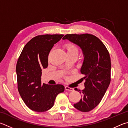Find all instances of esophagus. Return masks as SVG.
<instances>
[{
    "label": "esophagus",
    "instance_id": "1",
    "mask_svg": "<svg viewBox=\"0 0 128 128\" xmlns=\"http://www.w3.org/2000/svg\"><path fill=\"white\" fill-rule=\"evenodd\" d=\"M65 89H66V90H68V91H73V88L69 87L68 86L65 87Z\"/></svg>",
    "mask_w": 128,
    "mask_h": 128
}]
</instances>
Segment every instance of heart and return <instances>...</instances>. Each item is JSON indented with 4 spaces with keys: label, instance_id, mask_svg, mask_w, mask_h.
Instances as JSON below:
<instances>
[{
    "label": "heart",
    "instance_id": "1",
    "mask_svg": "<svg viewBox=\"0 0 128 128\" xmlns=\"http://www.w3.org/2000/svg\"><path fill=\"white\" fill-rule=\"evenodd\" d=\"M66 48L67 52L68 53H76V54H78V50L77 48L75 45H73V44H66Z\"/></svg>",
    "mask_w": 128,
    "mask_h": 128
}]
</instances>
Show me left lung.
Returning a JSON list of instances; mask_svg holds the SVG:
<instances>
[{
	"label": "left lung",
	"mask_w": 128,
	"mask_h": 128,
	"mask_svg": "<svg viewBox=\"0 0 128 128\" xmlns=\"http://www.w3.org/2000/svg\"><path fill=\"white\" fill-rule=\"evenodd\" d=\"M80 46L84 60L80 69L84 76V89L80 102L74 108L82 112L94 108L102 99L111 81V59L108 49L100 39L93 34H67L62 38Z\"/></svg>",
	"instance_id": "left-lung-1"
}]
</instances>
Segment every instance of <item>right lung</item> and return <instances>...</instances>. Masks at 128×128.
Segmentation results:
<instances>
[{"label":"right lung","instance_id":"right-lung-1","mask_svg":"<svg viewBox=\"0 0 128 128\" xmlns=\"http://www.w3.org/2000/svg\"><path fill=\"white\" fill-rule=\"evenodd\" d=\"M63 34H44L32 38L23 48L16 66L18 90L28 108L37 112L48 111L57 95L63 92L62 84L41 83L42 69L48 66V55Z\"/></svg>","mask_w":128,"mask_h":128}]
</instances>
